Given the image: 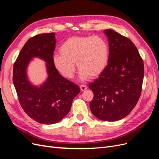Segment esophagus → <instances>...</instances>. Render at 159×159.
I'll list each match as a JSON object with an SVG mask.
<instances>
[{
  "mask_svg": "<svg viewBox=\"0 0 159 159\" xmlns=\"http://www.w3.org/2000/svg\"><path fill=\"white\" fill-rule=\"evenodd\" d=\"M80 89H81V91H84L85 89H87V87H86V86L84 85H80Z\"/></svg>",
  "mask_w": 159,
  "mask_h": 159,
  "instance_id": "34e87169",
  "label": "esophagus"
}]
</instances>
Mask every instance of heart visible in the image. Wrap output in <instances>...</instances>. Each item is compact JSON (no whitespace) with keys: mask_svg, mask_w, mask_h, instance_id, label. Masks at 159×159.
Wrapping results in <instances>:
<instances>
[{"mask_svg":"<svg viewBox=\"0 0 159 159\" xmlns=\"http://www.w3.org/2000/svg\"><path fill=\"white\" fill-rule=\"evenodd\" d=\"M60 54L53 57V64L67 79L73 78L77 67L81 81L96 78L106 68L109 61V47L103 38L98 36H72L63 42Z\"/></svg>","mask_w":159,"mask_h":159,"instance_id":"heart-1","label":"heart"}]
</instances>
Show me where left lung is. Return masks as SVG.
<instances>
[{"label": "left lung", "instance_id": "left-lung-1", "mask_svg": "<svg viewBox=\"0 0 159 159\" xmlns=\"http://www.w3.org/2000/svg\"><path fill=\"white\" fill-rule=\"evenodd\" d=\"M103 32L109 42V61L99 78L89 85L93 93L89 107L98 119L116 121L125 117L138 102L144 64L131 40L111 29Z\"/></svg>", "mask_w": 159, "mask_h": 159}]
</instances>
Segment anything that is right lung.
Masks as SVG:
<instances>
[{"instance_id":"right-lung-1","label":"right lung","mask_w":159,"mask_h":159,"mask_svg":"<svg viewBox=\"0 0 159 159\" xmlns=\"http://www.w3.org/2000/svg\"><path fill=\"white\" fill-rule=\"evenodd\" d=\"M56 43L53 32L30 38L13 68V84L21 107L30 118L46 125L56 123L66 116L74 98L80 92L79 86L61 76L53 64ZM34 57L46 62L48 77L40 86L32 84L27 74V66Z\"/></svg>"}]
</instances>
